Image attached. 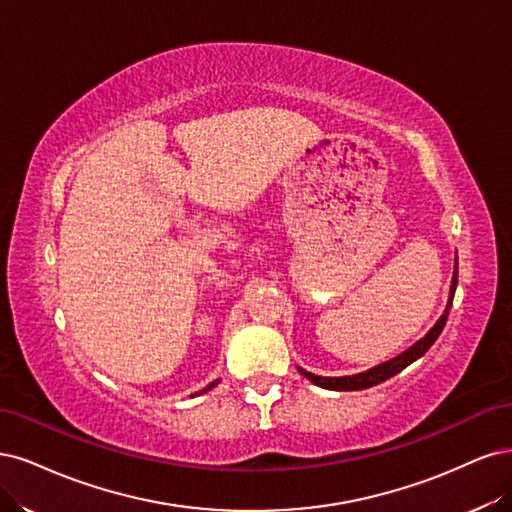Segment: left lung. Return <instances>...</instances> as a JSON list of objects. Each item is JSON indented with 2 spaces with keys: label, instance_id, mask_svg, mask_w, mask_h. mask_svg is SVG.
Wrapping results in <instances>:
<instances>
[{
  "label": "left lung",
  "instance_id": "left-lung-1",
  "mask_svg": "<svg viewBox=\"0 0 512 512\" xmlns=\"http://www.w3.org/2000/svg\"><path fill=\"white\" fill-rule=\"evenodd\" d=\"M455 289H457V257H455V270H453V278H451L449 302H447V308H444V312H442V317L436 321V325L430 329V332H427L421 340L412 344L410 349L400 353L398 357H393V359L385 361V364H378V366H374L366 372H359V374H353V376H317V374H310V372H306L304 368L298 366L300 374H304L308 381L315 383L317 387L332 389V391H357V389H368V387H374V385H381L383 381H387V378L400 374L406 366L412 364V361H417L419 357H423L427 353V349H430V346L438 340L440 332L444 329V323H447V319H449V310H451V304H453Z\"/></svg>",
  "mask_w": 512,
  "mask_h": 512
}]
</instances>
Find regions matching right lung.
<instances>
[{
	"label": "right lung",
	"mask_w": 512,
	"mask_h": 512,
	"mask_svg": "<svg viewBox=\"0 0 512 512\" xmlns=\"http://www.w3.org/2000/svg\"><path fill=\"white\" fill-rule=\"evenodd\" d=\"M217 383H219V381H214V383H210V385H208V387H206V389H202V393H206V391H208V389H212V387H214V385H217Z\"/></svg>",
	"instance_id": "right-lung-1"
}]
</instances>
